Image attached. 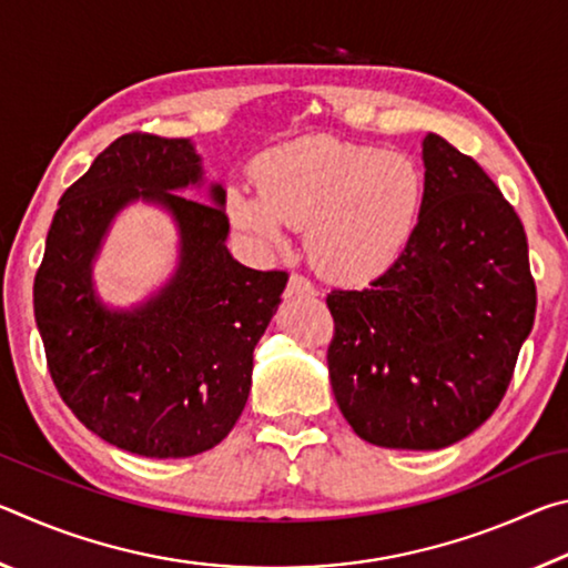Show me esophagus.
<instances>
[{
	"label": "esophagus",
	"mask_w": 568,
	"mask_h": 568,
	"mask_svg": "<svg viewBox=\"0 0 568 568\" xmlns=\"http://www.w3.org/2000/svg\"><path fill=\"white\" fill-rule=\"evenodd\" d=\"M287 291H291L293 295H315L318 291H315V285L307 281V277L293 273L291 281H287Z\"/></svg>",
	"instance_id": "esophagus-1"
}]
</instances>
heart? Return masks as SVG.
<instances>
[{"label": "heart", "instance_id": "obj_1", "mask_svg": "<svg viewBox=\"0 0 568 568\" xmlns=\"http://www.w3.org/2000/svg\"><path fill=\"white\" fill-rule=\"evenodd\" d=\"M253 180L255 190H227L233 225L265 247H283L287 227H305L313 265L351 285L400 261L426 200V178L406 152L323 134L265 150Z\"/></svg>", "mask_w": 568, "mask_h": 568}]
</instances>
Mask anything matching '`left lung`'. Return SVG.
Masks as SVG:
<instances>
[{"label":"left lung","mask_w":568,"mask_h":568,"mask_svg":"<svg viewBox=\"0 0 568 568\" xmlns=\"http://www.w3.org/2000/svg\"><path fill=\"white\" fill-rule=\"evenodd\" d=\"M426 200L406 253L363 291H333V396L383 448L436 450L486 423L534 328L521 220L474 158L428 132Z\"/></svg>","instance_id":"obj_1"}]
</instances>
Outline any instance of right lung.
<instances>
[{
    "instance_id": "obj_1",
    "label": "right lung",
    "mask_w": 568,
    "mask_h": 568,
    "mask_svg": "<svg viewBox=\"0 0 568 568\" xmlns=\"http://www.w3.org/2000/svg\"><path fill=\"white\" fill-rule=\"evenodd\" d=\"M190 140L122 134L64 190L34 277L47 368L70 410L102 440L145 458H187L217 446L243 413L253 351L281 305L285 271H253L227 253L225 190L210 203ZM134 199L165 206L181 230L168 286L112 312L91 263L113 215Z\"/></svg>"
}]
</instances>
